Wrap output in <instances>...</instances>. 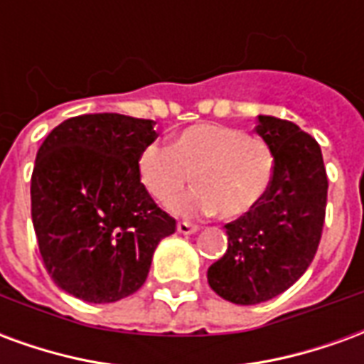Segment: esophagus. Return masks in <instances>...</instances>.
Returning a JSON list of instances; mask_svg holds the SVG:
<instances>
[{
    "label": "esophagus",
    "instance_id": "esophagus-1",
    "mask_svg": "<svg viewBox=\"0 0 364 364\" xmlns=\"http://www.w3.org/2000/svg\"><path fill=\"white\" fill-rule=\"evenodd\" d=\"M197 230L198 226L197 224H193V222H177V232H179V234H195Z\"/></svg>",
    "mask_w": 364,
    "mask_h": 364
}]
</instances>
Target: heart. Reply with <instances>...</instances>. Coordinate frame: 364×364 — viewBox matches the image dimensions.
I'll return each instance as SVG.
<instances>
[{
    "instance_id": "heart-1",
    "label": "heart",
    "mask_w": 364,
    "mask_h": 364,
    "mask_svg": "<svg viewBox=\"0 0 364 364\" xmlns=\"http://www.w3.org/2000/svg\"><path fill=\"white\" fill-rule=\"evenodd\" d=\"M138 175L161 205L173 203L179 214H213L236 220L250 214L273 183L274 158L265 140L224 124H193L175 136L171 146L148 144L138 156Z\"/></svg>"
}]
</instances>
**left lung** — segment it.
Returning a JSON list of instances; mask_svg holds the SVG:
<instances>
[{
    "label": "left lung",
    "instance_id": "obj_1",
    "mask_svg": "<svg viewBox=\"0 0 364 364\" xmlns=\"http://www.w3.org/2000/svg\"><path fill=\"white\" fill-rule=\"evenodd\" d=\"M255 132L273 151V183L252 213L224 226L228 250L206 273L218 296L242 306L279 296L306 273L328 203V175L312 136L265 114L257 117Z\"/></svg>",
    "mask_w": 364,
    "mask_h": 364
}]
</instances>
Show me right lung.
I'll return each mask as SVG.
<instances>
[{"mask_svg": "<svg viewBox=\"0 0 364 364\" xmlns=\"http://www.w3.org/2000/svg\"><path fill=\"white\" fill-rule=\"evenodd\" d=\"M154 120L117 112L64 120L36 151L31 214L44 267L68 294L117 302L142 287L151 255L175 232L138 175Z\"/></svg>", "mask_w": 364, "mask_h": 364, "instance_id": "right-lung-1", "label": "right lung"}]
</instances>
